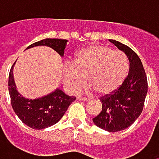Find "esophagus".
<instances>
[{"label": "esophagus", "instance_id": "1", "mask_svg": "<svg viewBox=\"0 0 159 159\" xmlns=\"http://www.w3.org/2000/svg\"><path fill=\"white\" fill-rule=\"evenodd\" d=\"M77 99L78 100H82V101H85V102H87V101H89V98H82V97H77Z\"/></svg>", "mask_w": 159, "mask_h": 159}]
</instances>
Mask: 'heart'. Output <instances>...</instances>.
<instances>
[{"instance_id": "b5f03b06", "label": "heart", "mask_w": 159, "mask_h": 159, "mask_svg": "<svg viewBox=\"0 0 159 159\" xmlns=\"http://www.w3.org/2000/svg\"><path fill=\"white\" fill-rule=\"evenodd\" d=\"M126 54L104 45H93L77 52L73 66L63 69L66 88L76 93L87 84L100 96L115 92L125 81L129 73Z\"/></svg>"}]
</instances>
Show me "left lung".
Returning <instances> with one entry per match:
<instances>
[{
    "instance_id": "1",
    "label": "left lung",
    "mask_w": 159,
    "mask_h": 159,
    "mask_svg": "<svg viewBox=\"0 0 159 159\" xmlns=\"http://www.w3.org/2000/svg\"><path fill=\"white\" fill-rule=\"evenodd\" d=\"M122 50L129 60V73L123 84L112 94L100 98L102 111L93 119L94 123L105 131L115 133L131 126L140 116L147 93V78L138 55L128 46L110 39Z\"/></svg>"
}]
</instances>
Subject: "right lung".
I'll return each mask as SVG.
<instances>
[{
  "label": "right lung",
  "instance_id": "right-lung-1",
  "mask_svg": "<svg viewBox=\"0 0 159 159\" xmlns=\"http://www.w3.org/2000/svg\"><path fill=\"white\" fill-rule=\"evenodd\" d=\"M66 42V39H45L31 44L27 48L36 46H48L62 56ZM14 64L10 70L8 86L11 104L18 118L25 125L36 130H42L57 123L64 115L71 103L75 100L76 97L67 96L63 91L56 89L43 98L37 99L25 98L16 90L13 75Z\"/></svg>",
  "mask_w": 159,
  "mask_h": 159
}]
</instances>
